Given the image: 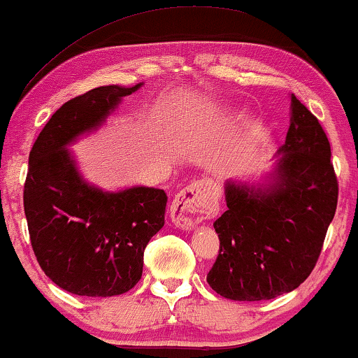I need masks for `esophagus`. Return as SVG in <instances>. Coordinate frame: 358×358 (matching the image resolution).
I'll use <instances>...</instances> for the list:
<instances>
[{
    "label": "esophagus",
    "mask_w": 358,
    "mask_h": 358,
    "mask_svg": "<svg viewBox=\"0 0 358 358\" xmlns=\"http://www.w3.org/2000/svg\"><path fill=\"white\" fill-rule=\"evenodd\" d=\"M217 208V194L212 182L195 180L180 190L171 203V218L176 227L190 229L207 220Z\"/></svg>",
    "instance_id": "esophagus-1"
}]
</instances>
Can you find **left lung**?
<instances>
[{"instance_id":"8db88e82","label":"left lung","mask_w":358,"mask_h":358,"mask_svg":"<svg viewBox=\"0 0 358 358\" xmlns=\"http://www.w3.org/2000/svg\"><path fill=\"white\" fill-rule=\"evenodd\" d=\"M273 185L227 184V212L213 227L220 251L207 273L218 295L272 300L300 287L320 259L339 182L320 120L292 94V119Z\"/></svg>"}]
</instances>
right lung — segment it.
<instances>
[{
    "label": "right lung",
    "mask_w": 358,
    "mask_h": 358,
    "mask_svg": "<svg viewBox=\"0 0 358 358\" xmlns=\"http://www.w3.org/2000/svg\"><path fill=\"white\" fill-rule=\"evenodd\" d=\"M140 86H101L73 97L29 153L24 212L34 254L45 275L73 295L114 296L134 288L146 244L164 227V190L102 192L80 178L65 148Z\"/></svg>",
    "instance_id": "1"
}]
</instances>
